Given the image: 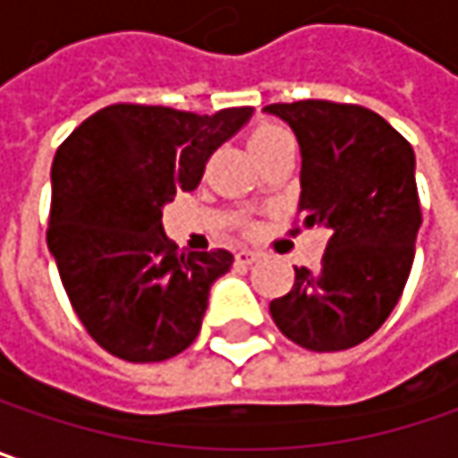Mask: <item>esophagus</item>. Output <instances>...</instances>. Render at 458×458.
<instances>
[{
	"label": "esophagus",
	"instance_id": "esophagus-1",
	"mask_svg": "<svg viewBox=\"0 0 458 458\" xmlns=\"http://www.w3.org/2000/svg\"><path fill=\"white\" fill-rule=\"evenodd\" d=\"M256 259H259V254L251 251V249H238V251H235V261H238V264H243V267L254 264Z\"/></svg>",
	"mask_w": 458,
	"mask_h": 458
}]
</instances>
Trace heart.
Segmentation results:
<instances>
[{
  "label": "heart",
  "instance_id": "1",
  "mask_svg": "<svg viewBox=\"0 0 458 458\" xmlns=\"http://www.w3.org/2000/svg\"><path fill=\"white\" fill-rule=\"evenodd\" d=\"M280 140H287V131L284 129L275 126V123H261V126H256L254 131H251L249 145H251V149H261L275 145V142H280Z\"/></svg>",
  "mask_w": 458,
  "mask_h": 458
}]
</instances>
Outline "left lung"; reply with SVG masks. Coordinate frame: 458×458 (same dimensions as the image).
<instances>
[{
  "label": "left lung",
  "instance_id": "obj_1",
  "mask_svg": "<svg viewBox=\"0 0 458 458\" xmlns=\"http://www.w3.org/2000/svg\"><path fill=\"white\" fill-rule=\"evenodd\" d=\"M264 111L301 145L303 225L329 230L321 267H295L269 313L306 350L355 347L389 318L412 269L422 223L412 145L363 106L298 100Z\"/></svg>",
  "mask_w": 458,
  "mask_h": 458
}]
</instances>
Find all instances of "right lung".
Returning a JSON list of instances; mask_svg holds the SVG:
<instances>
[{
  "label": "right lung",
  "mask_w": 458,
  "mask_h": 458,
  "mask_svg": "<svg viewBox=\"0 0 458 458\" xmlns=\"http://www.w3.org/2000/svg\"><path fill=\"white\" fill-rule=\"evenodd\" d=\"M251 114V106L199 116L116 103L56 149L48 251L82 327L111 355L160 363L199 335L209 290L233 254H178L163 233V207L199 186L209 155Z\"/></svg>",
  "instance_id": "right-lung-1"
}]
</instances>
